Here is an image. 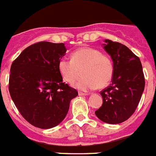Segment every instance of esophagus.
<instances>
[{
    "instance_id": "obj_1",
    "label": "esophagus",
    "mask_w": 156,
    "mask_h": 156,
    "mask_svg": "<svg viewBox=\"0 0 156 156\" xmlns=\"http://www.w3.org/2000/svg\"><path fill=\"white\" fill-rule=\"evenodd\" d=\"M79 94V96H87V93H84V92H78Z\"/></svg>"
}]
</instances>
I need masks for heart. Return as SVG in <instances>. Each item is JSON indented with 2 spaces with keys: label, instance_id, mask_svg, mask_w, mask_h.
Segmentation results:
<instances>
[{
  "label": "heart",
  "instance_id": "b5f03b06",
  "mask_svg": "<svg viewBox=\"0 0 156 156\" xmlns=\"http://www.w3.org/2000/svg\"><path fill=\"white\" fill-rule=\"evenodd\" d=\"M59 72L64 81L73 83L81 75L75 86L81 90L106 87L113 76L111 58L96 48L82 47L72 54V60L63 57L59 60Z\"/></svg>",
  "mask_w": 156,
  "mask_h": 156
}]
</instances>
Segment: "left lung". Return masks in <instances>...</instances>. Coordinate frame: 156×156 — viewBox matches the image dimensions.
Returning <instances> with one entry per match:
<instances>
[{
    "mask_svg": "<svg viewBox=\"0 0 156 156\" xmlns=\"http://www.w3.org/2000/svg\"><path fill=\"white\" fill-rule=\"evenodd\" d=\"M104 49L113 60L112 83L100 92L103 104L95 114L100 120L116 124L133 115L145 87L140 58L116 41L105 40Z\"/></svg>",
    "mask_w": 156,
    "mask_h": 156,
    "instance_id": "left-lung-1",
    "label": "left lung"
}]
</instances>
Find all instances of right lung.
<instances>
[{
	"instance_id": "right-lung-1",
	"label": "right lung",
	"mask_w": 156,
	"mask_h": 156,
	"mask_svg": "<svg viewBox=\"0 0 156 156\" xmlns=\"http://www.w3.org/2000/svg\"><path fill=\"white\" fill-rule=\"evenodd\" d=\"M66 51L64 43L41 41L23 50L12 64L10 96L20 115L35 127L48 129L61 123L78 95L59 72Z\"/></svg>"
}]
</instances>
